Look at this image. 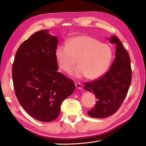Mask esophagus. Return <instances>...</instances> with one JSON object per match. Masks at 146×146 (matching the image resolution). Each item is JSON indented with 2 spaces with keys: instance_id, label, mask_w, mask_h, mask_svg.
Masks as SVG:
<instances>
[{
  "instance_id": "34e87169",
  "label": "esophagus",
  "mask_w": 146,
  "mask_h": 146,
  "mask_svg": "<svg viewBox=\"0 0 146 146\" xmlns=\"http://www.w3.org/2000/svg\"><path fill=\"white\" fill-rule=\"evenodd\" d=\"M75 85H76V88L78 90H80L82 88V85L79 82H76L75 83Z\"/></svg>"
}]
</instances>
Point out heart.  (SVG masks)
<instances>
[{"instance_id":"1","label":"heart","mask_w":146,"mask_h":146,"mask_svg":"<svg viewBox=\"0 0 146 146\" xmlns=\"http://www.w3.org/2000/svg\"><path fill=\"white\" fill-rule=\"evenodd\" d=\"M110 45L89 36H77L69 39L67 44H61L55 50L58 66L68 71L77 62L78 64L69 72L70 76L78 78L96 79L107 71L113 58Z\"/></svg>"}]
</instances>
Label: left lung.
<instances>
[{"label": "left lung", "mask_w": 146, "mask_h": 146, "mask_svg": "<svg viewBox=\"0 0 146 146\" xmlns=\"http://www.w3.org/2000/svg\"><path fill=\"white\" fill-rule=\"evenodd\" d=\"M110 42L116 44L115 58L111 68L103 77L85 83L84 89L94 92L98 100L88 115L105 118L115 113L121 107L131 82V69L129 53L119 38L111 36Z\"/></svg>", "instance_id": "left-lung-1"}]
</instances>
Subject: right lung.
<instances>
[{
  "mask_svg": "<svg viewBox=\"0 0 146 146\" xmlns=\"http://www.w3.org/2000/svg\"><path fill=\"white\" fill-rule=\"evenodd\" d=\"M39 31L17 49L12 77L19 104L30 116L51 122L58 116L63 101L75 91V83L58 72L55 50L58 38Z\"/></svg>",
  "mask_w": 146,
  "mask_h": 146,
  "instance_id": "add662e5",
  "label": "right lung"
}]
</instances>
